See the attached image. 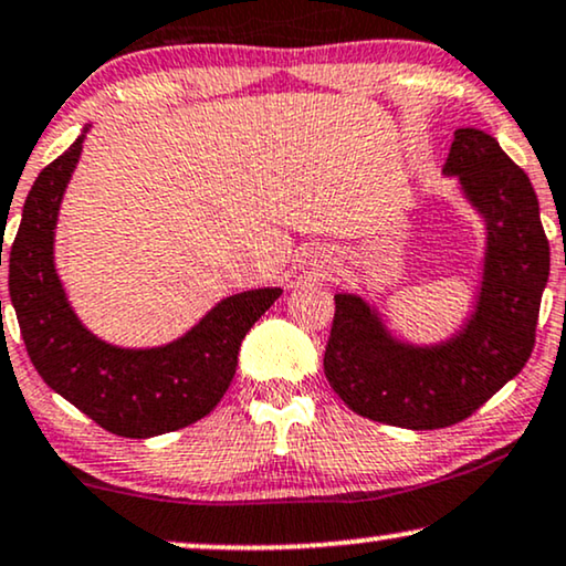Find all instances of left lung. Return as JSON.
Listing matches in <instances>:
<instances>
[{
  "label": "left lung",
  "mask_w": 566,
  "mask_h": 566,
  "mask_svg": "<svg viewBox=\"0 0 566 566\" xmlns=\"http://www.w3.org/2000/svg\"><path fill=\"white\" fill-rule=\"evenodd\" d=\"M447 174L486 218L479 306L450 343L392 340L358 296H335L325 377L354 413L402 429H444L473 416L527 364L548 281V239L531 179L486 132L454 129Z\"/></svg>",
  "instance_id": "1"
}]
</instances>
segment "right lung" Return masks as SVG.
I'll use <instances>...</instances> for the list:
<instances>
[{"mask_svg": "<svg viewBox=\"0 0 566 566\" xmlns=\"http://www.w3.org/2000/svg\"><path fill=\"white\" fill-rule=\"evenodd\" d=\"M80 150L83 137L39 174L10 249V298L25 350L51 390L116 437L148 439L185 429L229 390L241 340L281 289L223 298L164 348L124 350L93 337L70 310L54 270L56 212Z\"/></svg>", "mask_w": 566, "mask_h": 566, "instance_id": "right-lung-1", "label": "right lung"}]
</instances>
